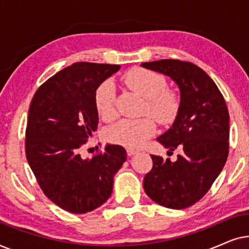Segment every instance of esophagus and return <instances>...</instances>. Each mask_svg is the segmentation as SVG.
Returning <instances> with one entry per match:
<instances>
[{
	"mask_svg": "<svg viewBox=\"0 0 249 249\" xmlns=\"http://www.w3.org/2000/svg\"><path fill=\"white\" fill-rule=\"evenodd\" d=\"M136 153H137V151H136V149H134V148H127V154L129 156L134 155V154H136Z\"/></svg>",
	"mask_w": 249,
	"mask_h": 249,
	"instance_id": "1",
	"label": "esophagus"
}]
</instances>
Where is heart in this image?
Returning a JSON list of instances; mask_svg holds the SVG:
<instances>
[{
  "label": "heart",
  "instance_id": "1",
  "mask_svg": "<svg viewBox=\"0 0 249 249\" xmlns=\"http://www.w3.org/2000/svg\"><path fill=\"white\" fill-rule=\"evenodd\" d=\"M122 80L131 90L145 98L142 114L149 115L160 124H169L176 120L180 107L179 97L175 90L166 88V80L161 73L136 67L128 70ZM114 97L115 88L110 80L102 83L95 91V107L105 121L115 117ZM149 117L118 121L108 128V139L129 148L142 147L155 131V124Z\"/></svg>",
  "mask_w": 249,
  "mask_h": 249
}]
</instances>
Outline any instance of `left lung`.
Segmentation results:
<instances>
[{"label": "left lung", "instance_id": "left-lung-1", "mask_svg": "<svg viewBox=\"0 0 249 249\" xmlns=\"http://www.w3.org/2000/svg\"><path fill=\"white\" fill-rule=\"evenodd\" d=\"M171 77L181 102L175 124L158 141L175 162L152 155L153 166L144 177V190L152 200L173 210L198 202L212 187L229 154V112L223 95L209 74L188 61L164 59L142 63Z\"/></svg>", "mask_w": 249, "mask_h": 249}]
</instances>
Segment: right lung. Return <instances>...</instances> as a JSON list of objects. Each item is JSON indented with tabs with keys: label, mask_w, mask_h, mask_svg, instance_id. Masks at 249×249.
<instances>
[{
	"label": "right lung",
	"mask_w": 249,
	"mask_h": 249,
	"mask_svg": "<svg viewBox=\"0 0 249 249\" xmlns=\"http://www.w3.org/2000/svg\"><path fill=\"white\" fill-rule=\"evenodd\" d=\"M119 68L73 63L40 85L30 103L27 161L47 198L67 212L84 214L107 202L127 159L120 145H107L89 160L80 156L98 124L95 91Z\"/></svg>",
	"instance_id": "1"
}]
</instances>
